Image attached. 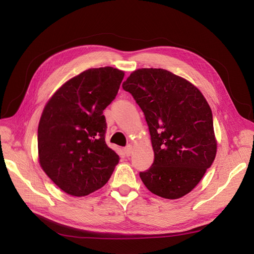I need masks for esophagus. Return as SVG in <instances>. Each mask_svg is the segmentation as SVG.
Segmentation results:
<instances>
[{"label":"esophagus","mask_w":254,"mask_h":254,"mask_svg":"<svg viewBox=\"0 0 254 254\" xmlns=\"http://www.w3.org/2000/svg\"><path fill=\"white\" fill-rule=\"evenodd\" d=\"M132 146L131 145H127V146H126L124 147V149H123V152H124V154H126L127 156H130L131 154H132Z\"/></svg>","instance_id":"1"}]
</instances>
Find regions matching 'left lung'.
<instances>
[{"mask_svg":"<svg viewBox=\"0 0 254 254\" xmlns=\"http://www.w3.org/2000/svg\"><path fill=\"white\" fill-rule=\"evenodd\" d=\"M141 108L154 149V163L139 177L164 198L191 192L212 166L217 143L212 110L201 91L163 68H139L123 82Z\"/></svg>","mask_w":254,"mask_h":254,"instance_id":"8db88e82","label":"left lung"}]
</instances>
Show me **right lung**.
<instances>
[{
    "label": "right lung",
    "mask_w": 254,
    "mask_h": 254,
    "mask_svg": "<svg viewBox=\"0 0 254 254\" xmlns=\"http://www.w3.org/2000/svg\"><path fill=\"white\" fill-rule=\"evenodd\" d=\"M123 76L110 66L86 69L59 88L42 112L39 163L69 195L85 196L102 188L119 163L105 141L102 113L116 98Z\"/></svg>",
    "instance_id": "add662e5"
}]
</instances>
